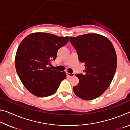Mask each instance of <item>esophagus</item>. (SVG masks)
Returning <instances> with one entry per match:
<instances>
[{
	"label": "esophagus",
	"instance_id": "1",
	"mask_svg": "<svg viewBox=\"0 0 130 130\" xmlns=\"http://www.w3.org/2000/svg\"><path fill=\"white\" fill-rule=\"evenodd\" d=\"M67 76H68L69 77H73L74 76V73H67Z\"/></svg>",
	"mask_w": 130,
	"mask_h": 130
}]
</instances>
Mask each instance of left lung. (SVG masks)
<instances>
[{
	"label": "left lung",
	"mask_w": 130,
	"mask_h": 130,
	"mask_svg": "<svg viewBox=\"0 0 130 130\" xmlns=\"http://www.w3.org/2000/svg\"><path fill=\"white\" fill-rule=\"evenodd\" d=\"M70 41L85 67L84 74H76L79 83L73 88L74 93L83 100L94 99L106 91L115 75V48L107 37L98 34L70 37Z\"/></svg>",
	"instance_id": "8db88e82"
}]
</instances>
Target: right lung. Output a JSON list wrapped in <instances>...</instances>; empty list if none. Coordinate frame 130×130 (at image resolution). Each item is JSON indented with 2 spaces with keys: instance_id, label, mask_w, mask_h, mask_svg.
Instances as JSON below:
<instances>
[{
  "instance_id": "1",
  "label": "right lung",
  "mask_w": 130,
  "mask_h": 130,
  "mask_svg": "<svg viewBox=\"0 0 130 130\" xmlns=\"http://www.w3.org/2000/svg\"><path fill=\"white\" fill-rule=\"evenodd\" d=\"M69 41V37H58L46 32H34L23 39L16 53L15 65L24 86L34 95L43 98L54 94L65 72L49 66L56 60L57 52Z\"/></svg>"
}]
</instances>
